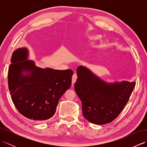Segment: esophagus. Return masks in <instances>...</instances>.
<instances>
[{
  "label": "esophagus",
  "mask_w": 147,
  "mask_h": 147,
  "mask_svg": "<svg viewBox=\"0 0 147 147\" xmlns=\"http://www.w3.org/2000/svg\"><path fill=\"white\" fill-rule=\"evenodd\" d=\"M76 79H77V74L76 73H74L73 77H72V85H74V83L76 82Z\"/></svg>",
  "instance_id": "obj_1"
}]
</instances>
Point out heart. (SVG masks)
Segmentation results:
<instances>
[{
	"mask_svg": "<svg viewBox=\"0 0 147 147\" xmlns=\"http://www.w3.org/2000/svg\"><path fill=\"white\" fill-rule=\"evenodd\" d=\"M100 37L101 36L100 35H96V36L92 37V38H93V39H98V38H100Z\"/></svg>",
	"mask_w": 147,
	"mask_h": 147,
	"instance_id": "b5f03b06",
	"label": "heart"
}]
</instances>
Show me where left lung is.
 I'll return each mask as SVG.
<instances>
[{
	"label": "left lung",
	"instance_id": "8db88e82",
	"mask_svg": "<svg viewBox=\"0 0 147 147\" xmlns=\"http://www.w3.org/2000/svg\"><path fill=\"white\" fill-rule=\"evenodd\" d=\"M74 89L82 102L84 117L98 125L116 118L128 102L136 82L106 83L86 67L77 68Z\"/></svg>",
	"mask_w": 147,
	"mask_h": 147
}]
</instances>
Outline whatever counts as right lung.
Returning a JSON list of instances; mask_svg holds the SVG:
<instances>
[{
	"instance_id": "add662e5",
	"label": "right lung",
	"mask_w": 147,
	"mask_h": 147,
	"mask_svg": "<svg viewBox=\"0 0 147 147\" xmlns=\"http://www.w3.org/2000/svg\"><path fill=\"white\" fill-rule=\"evenodd\" d=\"M28 57L26 48L18 49L12 53L8 72L9 90L20 113L30 119L45 121L54 115L59 99L70 88L73 71L37 67Z\"/></svg>"
}]
</instances>
